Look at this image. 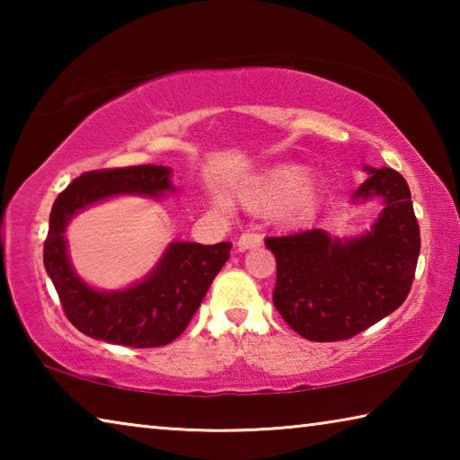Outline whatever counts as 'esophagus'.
Wrapping results in <instances>:
<instances>
[{
  "label": "esophagus",
  "mask_w": 460,
  "mask_h": 460,
  "mask_svg": "<svg viewBox=\"0 0 460 460\" xmlns=\"http://www.w3.org/2000/svg\"><path fill=\"white\" fill-rule=\"evenodd\" d=\"M261 245V235L255 231H245L241 233V237L237 239V247L241 252H245V249H253V247H260Z\"/></svg>",
  "instance_id": "1"
}]
</instances>
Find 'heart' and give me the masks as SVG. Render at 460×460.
<instances>
[{"label":"heart","mask_w":460,"mask_h":460,"mask_svg":"<svg viewBox=\"0 0 460 460\" xmlns=\"http://www.w3.org/2000/svg\"><path fill=\"white\" fill-rule=\"evenodd\" d=\"M239 197L249 208H255V211H266V208L284 205V202L290 200V211L298 213L310 202L313 184H308V174L305 168L279 166L260 176L252 184H247Z\"/></svg>","instance_id":"obj_1"}]
</instances>
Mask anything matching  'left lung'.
<instances>
[{
	"label": "left lung",
	"instance_id": "8db88e82",
	"mask_svg": "<svg viewBox=\"0 0 460 460\" xmlns=\"http://www.w3.org/2000/svg\"><path fill=\"white\" fill-rule=\"evenodd\" d=\"M355 200L379 197L384 211L359 237L323 229L268 237L276 258L274 306L292 331L314 342L345 341L392 314L408 298L420 227L408 182L392 168L365 166Z\"/></svg>",
	"mask_w": 460,
	"mask_h": 460
}]
</instances>
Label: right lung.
<instances>
[{
	"label": "right lung",
	"mask_w": 460,
	"mask_h": 460,
	"mask_svg": "<svg viewBox=\"0 0 460 460\" xmlns=\"http://www.w3.org/2000/svg\"><path fill=\"white\" fill-rule=\"evenodd\" d=\"M168 190H174L170 168L144 164L84 172L54 200L44 241V268L66 318L87 337L131 349L168 345L189 326L208 286L229 260L227 241L215 245L174 241L152 274L126 290L99 292L75 274L65 229L76 213L115 194L158 197Z\"/></svg>",
	"instance_id": "1"
}]
</instances>
